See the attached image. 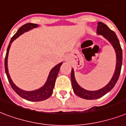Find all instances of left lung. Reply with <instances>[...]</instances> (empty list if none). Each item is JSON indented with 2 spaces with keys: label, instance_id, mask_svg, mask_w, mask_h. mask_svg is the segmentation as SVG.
<instances>
[{
  "label": "left lung",
  "instance_id": "1",
  "mask_svg": "<svg viewBox=\"0 0 126 126\" xmlns=\"http://www.w3.org/2000/svg\"><path fill=\"white\" fill-rule=\"evenodd\" d=\"M96 32L98 34L102 35L107 39L109 40L110 43L112 45L113 47L114 48L115 51L116 53V67L114 74L110 81L109 83V84L106 85L105 87H103V89L98 91H87L84 89L81 88L76 81V79L74 77V70H72L71 81H72V87H73L75 94L81 98L88 99V100H93V99L100 98L112 89L118 80L119 76L120 74L121 68H122V50L120 44L116 33L112 30H111L106 24L100 21L98 23Z\"/></svg>",
  "mask_w": 126,
  "mask_h": 126
}]
</instances>
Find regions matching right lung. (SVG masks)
I'll list each match as a JSON object with an SVG mask.
<instances>
[{"label":"right lung","mask_w":126,"mask_h":126,"mask_svg":"<svg viewBox=\"0 0 126 126\" xmlns=\"http://www.w3.org/2000/svg\"><path fill=\"white\" fill-rule=\"evenodd\" d=\"M38 26L37 24H35V23H26L25 25H23L19 28V30H17L16 33L12 37L10 41L9 45L7 48V51H6V54L5 56V60H4V68H5V72L7 76L8 79L9 81L10 84L11 85L12 88L13 89L14 91L17 93L19 96H20L22 98H25L26 100H30V101H41L47 99V98H49L50 96H51L53 92V89H54V84H55V81H56V77L58 76V72L60 70V68L61 65H62V62L54 66V68H52L50 72L49 76L48 78V79L46 82L45 85H44L43 87H41L39 89L33 91H25L19 89L18 87L16 86L14 83L12 82V81L10 79V77L8 74V67H7V59H8V51H9V48L11 45L12 42L14 40L16 39V38L18 37L20 35L23 33L25 32H27L28 30H31L32 28H37Z\"/></svg>","instance_id":"add662e5"}]
</instances>
